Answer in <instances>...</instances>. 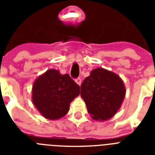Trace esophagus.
<instances>
[{"label": "esophagus", "instance_id": "obj_1", "mask_svg": "<svg viewBox=\"0 0 155 155\" xmlns=\"http://www.w3.org/2000/svg\"><path fill=\"white\" fill-rule=\"evenodd\" d=\"M75 83H76V84H77L79 86L81 85L82 81H81V79H80V78H77V79H75Z\"/></svg>", "mask_w": 155, "mask_h": 155}]
</instances>
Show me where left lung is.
Returning <instances> with one entry per match:
<instances>
[{
  "label": "left lung",
  "instance_id": "1",
  "mask_svg": "<svg viewBox=\"0 0 155 155\" xmlns=\"http://www.w3.org/2000/svg\"><path fill=\"white\" fill-rule=\"evenodd\" d=\"M125 94L124 82L117 74L97 68L84 79L80 95L92 119L104 121L117 113Z\"/></svg>",
  "mask_w": 155,
  "mask_h": 155
}]
</instances>
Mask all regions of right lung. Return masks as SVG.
Instances as JSON below:
<instances>
[{
    "instance_id": "1",
    "label": "right lung",
    "mask_w": 155,
    "mask_h": 155,
    "mask_svg": "<svg viewBox=\"0 0 155 155\" xmlns=\"http://www.w3.org/2000/svg\"><path fill=\"white\" fill-rule=\"evenodd\" d=\"M80 93V86L68 74L49 69L34 82L31 99L44 117L54 120L68 114L70 103Z\"/></svg>"
}]
</instances>
